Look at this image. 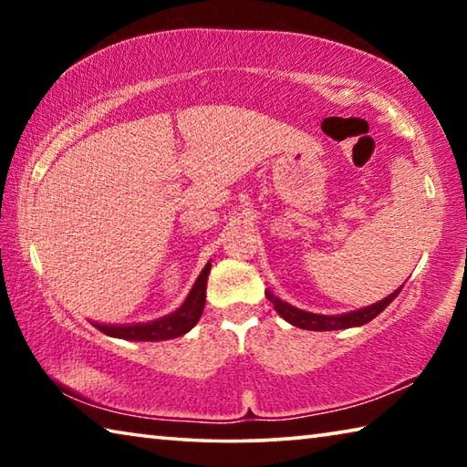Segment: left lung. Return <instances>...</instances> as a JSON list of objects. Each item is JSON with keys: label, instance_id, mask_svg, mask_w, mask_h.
<instances>
[{"label": "left lung", "instance_id": "left-lung-1", "mask_svg": "<svg viewBox=\"0 0 467 467\" xmlns=\"http://www.w3.org/2000/svg\"><path fill=\"white\" fill-rule=\"evenodd\" d=\"M401 288H404V284H401L398 290H393L389 296L379 300V303L362 306V309L350 311V313H342V315H319V313L296 309V306H292L290 303H286V300L275 296L272 290H265V296L274 305V309L278 311L280 317L286 319L290 326H296L300 329H311V331H331V329H348V327L365 326V323H368L370 319H375L379 313L385 311V306H389V303L400 295Z\"/></svg>", "mask_w": 467, "mask_h": 467}]
</instances>
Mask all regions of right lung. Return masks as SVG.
<instances>
[{"mask_svg": "<svg viewBox=\"0 0 467 467\" xmlns=\"http://www.w3.org/2000/svg\"><path fill=\"white\" fill-rule=\"evenodd\" d=\"M212 264L208 262L197 275L193 288L189 290L187 298L177 311L164 315L161 319L148 323H125V326H110V323L90 321L94 327L100 329L102 334L119 339H133V342H162V339H172L185 336L202 317L205 305V286H208Z\"/></svg>", "mask_w": 467, "mask_h": 467, "instance_id": "add662e5", "label": "right lung"}]
</instances>
